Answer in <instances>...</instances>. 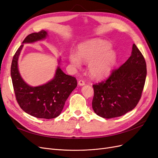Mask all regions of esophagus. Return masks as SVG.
<instances>
[{
    "mask_svg": "<svg viewBox=\"0 0 158 158\" xmlns=\"http://www.w3.org/2000/svg\"><path fill=\"white\" fill-rule=\"evenodd\" d=\"M78 85H85V82L82 80H80L78 81Z\"/></svg>",
    "mask_w": 158,
    "mask_h": 158,
    "instance_id": "esophagus-1",
    "label": "esophagus"
}]
</instances>
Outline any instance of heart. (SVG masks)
Masks as SVG:
<instances>
[{
    "mask_svg": "<svg viewBox=\"0 0 158 158\" xmlns=\"http://www.w3.org/2000/svg\"><path fill=\"white\" fill-rule=\"evenodd\" d=\"M70 63L76 68L82 65V59L88 64V72L95 78H102L109 75L115 66L117 55L111 49V44L107 41L95 40L80 45L78 54L71 52L69 54Z\"/></svg>",
    "mask_w": 158,
    "mask_h": 158,
    "instance_id": "1",
    "label": "heart"
}]
</instances>
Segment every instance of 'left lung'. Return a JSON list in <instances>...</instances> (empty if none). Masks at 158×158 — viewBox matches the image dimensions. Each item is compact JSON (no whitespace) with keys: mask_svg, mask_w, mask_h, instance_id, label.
Masks as SVG:
<instances>
[{"mask_svg":"<svg viewBox=\"0 0 158 158\" xmlns=\"http://www.w3.org/2000/svg\"><path fill=\"white\" fill-rule=\"evenodd\" d=\"M147 70L144 56L135 44L131 56L109 78L93 85L92 108L105 118L121 117L132 111L142 96Z\"/></svg>","mask_w":158,"mask_h":158,"instance_id":"1","label":"left lung"}]
</instances>
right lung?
I'll use <instances>...</instances> for the list:
<instances>
[{
	"instance_id": "1",
	"label": "right lung",
	"mask_w": 158,
	"mask_h": 158,
	"mask_svg": "<svg viewBox=\"0 0 158 158\" xmlns=\"http://www.w3.org/2000/svg\"><path fill=\"white\" fill-rule=\"evenodd\" d=\"M47 32L41 30L28 35L22 44L44 40ZM23 45H21L13 56L10 74L16 99L23 111L37 118L51 119L58 117L66 99L77 86L75 77L64 74L59 66L54 78L37 87L27 85L22 78L18 69V60Z\"/></svg>"
}]
</instances>
